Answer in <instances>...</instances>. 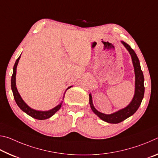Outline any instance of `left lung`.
<instances>
[{
  "mask_svg": "<svg viewBox=\"0 0 158 158\" xmlns=\"http://www.w3.org/2000/svg\"><path fill=\"white\" fill-rule=\"evenodd\" d=\"M121 42L130 53L131 57H132L134 69H135V95H134V98L132 101H131V102L126 106V107L115 112V113H113L111 114H105L98 111L97 109L94 107V106L93 105L91 95H89V103L92 111L94 112L100 119L105 122L109 123H119L123 121L124 120L127 118H129L130 116L135 114V112L137 111L139 107L141 101L143 100L144 95V89H145L143 84L144 78L143 72L141 71L140 63L137 54H136L135 51L130 47L129 44H127V43H125V42L123 41Z\"/></svg>",
  "mask_w": 158,
  "mask_h": 158,
  "instance_id": "8db88e82",
  "label": "left lung"
}]
</instances>
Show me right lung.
Here are the masks:
<instances>
[{"label":"right lung","mask_w":158,"mask_h":158,"mask_svg":"<svg viewBox=\"0 0 158 158\" xmlns=\"http://www.w3.org/2000/svg\"><path fill=\"white\" fill-rule=\"evenodd\" d=\"M20 57H21V55L20 56L17 58L15 63L14 68H13V73H12V76L11 79V88H12L13 95H14V98L15 100L16 103H17V105L19 106V107L21 110L24 111L25 113L29 115V116H31L32 118H34L37 119V120H44V119L49 118H50L51 116H52L56 112H57L58 110H59L60 108L61 107V105H62L63 101L61 102L59 105L53 109H51V110H49V111H44L35 110V109H31L30 106H28L27 105H26L25 102L22 100V98H21L19 93L17 90V86H16V73H17V67L18 65L19 60L20 59ZM70 87L68 88V89H69ZM63 99H64V96H63Z\"/></svg>","instance_id":"obj_1"}]
</instances>
